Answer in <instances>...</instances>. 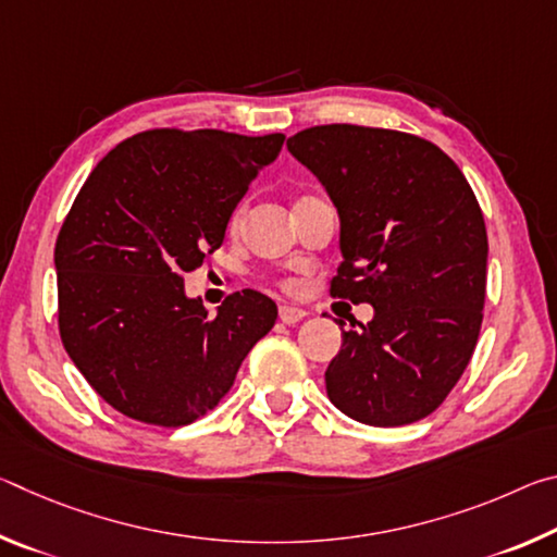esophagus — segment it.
Returning <instances> with one entry per match:
<instances>
[{
	"instance_id": "1",
	"label": "esophagus",
	"mask_w": 557,
	"mask_h": 557,
	"mask_svg": "<svg viewBox=\"0 0 557 557\" xmlns=\"http://www.w3.org/2000/svg\"><path fill=\"white\" fill-rule=\"evenodd\" d=\"M307 317V312L301 307H295V305H282L280 307V319L285 324H297V322H301V319Z\"/></svg>"
}]
</instances>
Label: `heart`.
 <instances>
[{
	"label": "heart",
	"instance_id": "obj_1",
	"mask_svg": "<svg viewBox=\"0 0 557 557\" xmlns=\"http://www.w3.org/2000/svg\"><path fill=\"white\" fill-rule=\"evenodd\" d=\"M243 215H245V206H238V209H235L231 215V228H238V225L243 223Z\"/></svg>",
	"mask_w": 557,
	"mask_h": 557
}]
</instances>
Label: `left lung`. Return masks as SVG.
<instances>
[{
  "label": "left lung",
  "mask_w": 557,
  "mask_h": 557,
  "mask_svg": "<svg viewBox=\"0 0 557 557\" xmlns=\"http://www.w3.org/2000/svg\"><path fill=\"white\" fill-rule=\"evenodd\" d=\"M338 213L332 295L373 307L342 326L324 373L338 410L363 425H410L440 408L474 354L486 295V225L459 166L428 139L322 125L287 139Z\"/></svg>",
  "instance_id": "obj_1"
}]
</instances>
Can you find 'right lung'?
<instances>
[{"instance_id":"add662e5","label":"right lung","mask_w":557,"mask_h":557,"mask_svg":"<svg viewBox=\"0 0 557 557\" xmlns=\"http://www.w3.org/2000/svg\"><path fill=\"white\" fill-rule=\"evenodd\" d=\"M285 135L152 129L92 169L55 240L65 351L102 400L149 425H188L231 391L277 319L256 289L209 317L184 275L221 248L235 206Z\"/></svg>"}]
</instances>
